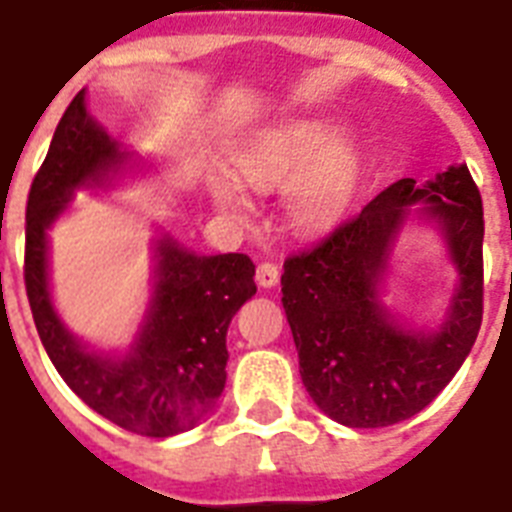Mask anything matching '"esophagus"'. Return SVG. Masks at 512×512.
I'll list each match as a JSON object with an SVG mask.
<instances>
[{
    "instance_id": "esophagus-1",
    "label": "esophagus",
    "mask_w": 512,
    "mask_h": 512,
    "mask_svg": "<svg viewBox=\"0 0 512 512\" xmlns=\"http://www.w3.org/2000/svg\"><path fill=\"white\" fill-rule=\"evenodd\" d=\"M277 277H280V272H277L275 264L272 261H261L259 269H256V283L261 288H272V285H277Z\"/></svg>"
}]
</instances>
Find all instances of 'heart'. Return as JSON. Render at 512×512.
<instances>
[{
  "instance_id": "heart-1",
  "label": "heart",
  "mask_w": 512,
  "mask_h": 512,
  "mask_svg": "<svg viewBox=\"0 0 512 512\" xmlns=\"http://www.w3.org/2000/svg\"><path fill=\"white\" fill-rule=\"evenodd\" d=\"M240 176L256 189H280L285 219L293 227H331L350 208L360 176L358 144L336 136L323 120H293L269 130L240 160ZM213 200L237 221L251 216V202L235 184L213 186Z\"/></svg>"
}]
</instances>
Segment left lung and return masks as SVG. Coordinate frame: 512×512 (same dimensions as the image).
Wrapping results in <instances>:
<instances>
[{
    "mask_svg": "<svg viewBox=\"0 0 512 512\" xmlns=\"http://www.w3.org/2000/svg\"><path fill=\"white\" fill-rule=\"evenodd\" d=\"M414 201L442 227L460 275L433 335L406 329L378 301ZM280 283L301 382L323 414L347 427H390L419 414L465 363L483 318V205L467 165L422 186L390 184L318 245L288 256Z\"/></svg>",
    "mask_w": 512,
    "mask_h": 512,
    "instance_id": "1",
    "label": "left lung"
}]
</instances>
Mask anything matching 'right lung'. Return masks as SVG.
<instances>
[{
	"label": "right lung",
	"mask_w": 512,
	"mask_h": 512,
	"mask_svg": "<svg viewBox=\"0 0 512 512\" xmlns=\"http://www.w3.org/2000/svg\"><path fill=\"white\" fill-rule=\"evenodd\" d=\"M128 162L120 144L74 95L26 202V296L34 326L63 382L95 414L149 438L192 430L227 382V328L256 293V267L245 253L197 256L170 235L154 248V296L138 339L112 358L87 350L55 315L47 288V229L82 186L109 184Z\"/></svg>",
	"instance_id": "1"
}]
</instances>
